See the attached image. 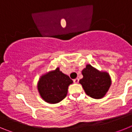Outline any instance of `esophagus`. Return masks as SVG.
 <instances>
[{
	"label": "esophagus",
	"instance_id": "esophagus-1",
	"mask_svg": "<svg viewBox=\"0 0 132 132\" xmlns=\"http://www.w3.org/2000/svg\"><path fill=\"white\" fill-rule=\"evenodd\" d=\"M79 79H78V78H77V79H75L74 80H73V82H74L75 83H79Z\"/></svg>",
	"mask_w": 132,
	"mask_h": 132
}]
</instances>
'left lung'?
<instances>
[{
	"mask_svg": "<svg viewBox=\"0 0 132 132\" xmlns=\"http://www.w3.org/2000/svg\"><path fill=\"white\" fill-rule=\"evenodd\" d=\"M83 78L79 80L87 95L93 98L99 99L106 94L111 85V79L106 72L98 71L87 65L82 71Z\"/></svg>",
	"mask_w": 132,
	"mask_h": 132,
	"instance_id": "1",
	"label": "left lung"
}]
</instances>
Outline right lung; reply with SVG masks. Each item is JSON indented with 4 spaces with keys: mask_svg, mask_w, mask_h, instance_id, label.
Wrapping results in <instances>:
<instances>
[{
    "mask_svg": "<svg viewBox=\"0 0 132 132\" xmlns=\"http://www.w3.org/2000/svg\"><path fill=\"white\" fill-rule=\"evenodd\" d=\"M72 83L73 80L69 77L60 71L59 68H57L41 77L38 89L45 102L55 104L66 97L68 87Z\"/></svg>",
    "mask_w": 132,
    "mask_h": 132,
    "instance_id": "obj_1",
    "label": "right lung"
}]
</instances>
